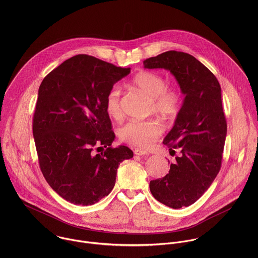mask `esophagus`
I'll use <instances>...</instances> for the list:
<instances>
[{
  "label": "esophagus",
  "instance_id": "esophagus-1",
  "mask_svg": "<svg viewBox=\"0 0 258 258\" xmlns=\"http://www.w3.org/2000/svg\"><path fill=\"white\" fill-rule=\"evenodd\" d=\"M134 154L138 155V156H146V155H148V152L145 151V150H143V149L136 148V149H134Z\"/></svg>",
  "mask_w": 258,
  "mask_h": 258
}]
</instances>
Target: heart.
I'll use <instances>...</instances> for the list:
<instances>
[{"mask_svg":"<svg viewBox=\"0 0 258 258\" xmlns=\"http://www.w3.org/2000/svg\"><path fill=\"white\" fill-rule=\"evenodd\" d=\"M134 89L146 95L152 101L151 110L165 117L175 116L181 106V92L168 87V80L162 74L142 72L131 81ZM105 110L111 118L119 120L123 116V100L121 90L113 86L105 99ZM163 124L151 119L146 121L131 120L121 126L118 135L121 141L136 147L149 148L163 134Z\"/></svg>","mask_w":258,"mask_h":258,"instance_id":"1","label":"heart"}]
</instances>
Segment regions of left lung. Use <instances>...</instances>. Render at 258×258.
Masks as SVG:
<instances>
[{
  "mask_svg": "<svg viewBox=\"0 0 258 258\" xmlns=\"http://www.w3.org/2000/svg\"><path fill=\"white\" fill-rule=\"evenodd\" d=\"M143 64L144 69L170 71L184 95L175 124L163 141L181 155L171 164L169 174L150 182V190L167 207H188L205 194L221 170L226 137L221 85L208 68L182 51L163 52Z\"/></svg>",
  "mask_w": 258,
  "mask_h": 258,
  "instance_id": "1",
  "label": "left lung"
}]
</instances>
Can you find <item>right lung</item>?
<instances>
[{"label": "right lung", "mask_w": 258, "mask_h": 258, "mask_svg": "<svg viewBox=\"0 0 258 258\" xmlns=\"http://www.w3.org/2000/svg\"><path fill=\"white\" fill-rule=\"evenodd\" d=\"M130 74L87 54L63 61L38 88L33 134L41 173L68 202L91 206L109 195L121 162L133 157L112 148L115 134L105 110L113 85ZM99 147L104 152L96 154Z\"/></svg>", "instance_id": "add662e5"}]
</instances>
